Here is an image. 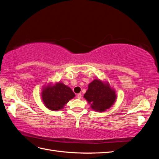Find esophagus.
I'll return each instance as SVG.
<instances>
[{
	"label": "esophagus",
	"mask_w": 159,
	"mask_h": 159,
	"mask_svg": "<svg viewBox=\"0 0 159 159\" xmlns=\"http://www.w3.org/2000/svg\"><path fill=\"white\" fill-rule=\"evenodd\" d=\"M77 97H78V99H81V93H78V96H77Z\"/></svg>",
	"instance_id": "1"
}]
</instances>
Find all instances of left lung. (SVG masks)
I'll use <instances>...</instances> for the list:
<instances>
[{"label":"left lung","mask_w":159,"mask_h":159,"mask_svg":"<svg viewBox=\"0 0 159 159\" xmlns=\"http://www.w3.org/2000/svg\"><path fill=\"white\" fill-rule=\"evenodd\" d=\"M84 97L91 103V108L100 112L109 109L116 99L115 91L99 80H94L89 84Z\"/></svg>","instance_id":"obj_1"}]
</instances>
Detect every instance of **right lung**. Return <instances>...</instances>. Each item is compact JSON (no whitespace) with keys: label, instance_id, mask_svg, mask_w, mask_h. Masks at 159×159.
I'll return each instance as SVG.
<instances>
[{"label":"right lung","instance_id":"obj_1","mask_svg":"<svg viewBox=\"0 0 159 159\" xmlns=\"http://www.w3.org/2000/svg\"><path fill=\"white\" fill-rule=\"evenodd\" d=\"M74 97L73 91L62 83L46 87L42 93L43 102L46 107L52 111L61 109L65 104Z\"/></svg>","mask_w":159,"mask_h":159}]
</instances>
